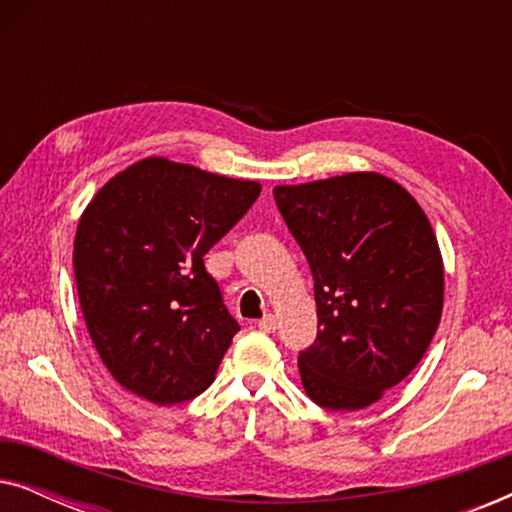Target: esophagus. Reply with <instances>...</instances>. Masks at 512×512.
Masks as SVG:
<instances>
[{
	"label": "esophagus",
	"instance_id": "esophagus-1",
	"mask_svg": "<svg viewBox=\"0 0 512 512\" xmlns=\"http://www.w3.org/2000/svg\"><path fill=\"white\" fill-rule=\"evenodd\" d=\"M258 328H261L263 333H275V328H277L275 314H265V317L258 321Z\"/></svg>",
	"mask_w": 512,
	"mask_h": 512
}]
</instances>
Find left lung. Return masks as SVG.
I'll return each instance as SVG.
<instances>
[{"mask_svg":"<svg viewBox=\"0 0 512 512\" xmlns=\"http://www.w3.org/2000/svg\"><path fill=\"white\" fill-rule=\"evenodd\" d=\"M314 279L319 331L298 356L305 394L361 410L403 382L431 345L445 268L419 202L380 172L275 186Z\"/></svg>","mask_w":512,"mask_h":512,"instance_id":"8db88e82","label":"left lung"}]
</instances>
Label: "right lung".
I'll return each mask as SVG.
<instances>
[{
    "label": "right lung",
    "mask_w": 512,
    "mask_h": 512,
    "mask_svg": "<svg viewBox=\"0 0 512 512\" xmlns=\"http://www.w3.org/2000/svg\"><path fill=\"white\" fill-rule=\"evenodd\" d=\"M258 193V181L149 156L83 209L74 237L81 312L102 363L130 394L174 405L214 382L240 326L202 256Z\"/></svg>",
    "instance_id": "add662e5"
}]
</instances>
